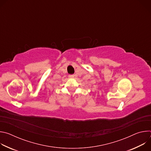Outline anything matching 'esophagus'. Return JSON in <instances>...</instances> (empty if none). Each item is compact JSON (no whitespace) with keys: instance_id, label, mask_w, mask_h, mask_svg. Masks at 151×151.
<instances>
[{"instance_id":"esophagus-1","label":"esophagus","mask_w":151,"mask_h":151,"mask_svg":"<svg viewBox=\"0 0 151 151\" xmlns=\"http://www.w3.org/2000/svg\"><path fill=\"white\" fill-rule=\"evenodd\" d=\"M69 78H75V75H69Z\"/></svg>"}]
</instances>
